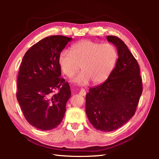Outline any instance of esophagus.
Here are the masks:
<instances>
[{
  "label": "esophagus",
  "mask_w": 159,
  "mask_h": 159,
  "mask_svg": "<svg viewBox=\"0 0 159 159\" xmlns=\"http://www.w3.org/2000/svg\"><path fill=\"white\" fill-rule=\"evenodd\" d=\"M79 94L81 96H85L86 95V91L84 89H81V90L80 91V92H79Z\"/></svg>",
  "instance_id": "1"
}]
</instances>
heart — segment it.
<instances>
[{
  "instance_id": "obj_1",
  "label": "heart",
  "mask_w": 159,
  "mask_h": 159,
  "mask_svg": "<svg viewBox=\"0 0 159 159\" xmlns=\"http://www.w3.org/2000/svg\"><path fill=\"white\" fill-rule=\"evenodd\" d=\"M118 58L115 47L111 44H102L91 40H81L69 50H63L58 57V64L64 75L71 77L81 66L83 71L71 80L78 85L88 84L90 80L99 84L111 74Z\"/></svg>"
}]
</instances>
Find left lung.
Here are the masks:
<instances>
[{
    "instance_id": "obj_1",
    "label": "left lung",
    "mask_w": 159,
    "mask_h": 159,
    "mask_svg": "<svg viewBox=\"0 0 159 159\" xmlns=\"http://www.w3.org/2000/svg\"><path fill=\"white\" fill-rule=\"evenodd\" d=\"M117 48L115 68L102 84L91 88L85 96V112L91 124L98 130H116L132 118L143 91L137 61L119 38L107 36Z\"/></svg>"
}]
</instances>
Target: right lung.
<instances>
[{
  "mask_svg": "<svg viewBox=\"0 0 159 159\" xmlns=\"http://www.w3.org/2000/svg\"><path fill=\"white\" fill-rule=\"evenodd\" d=\"M71 40L59 35L46 37L33 45L23 57L16 98L26 121L42 131L56 128L64 116L71 90L60 77L58 57ZM57 89L59 92L54 93Z\"/></svg>",
  "mask_w": 159,
  "mask_h": 159,
  "instance_id": "right-lung-1",
  "label": "right lung"
}]
</instances>
